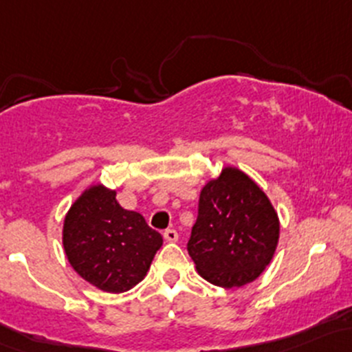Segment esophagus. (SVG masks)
Returning <instances> with one entry per match:
<instances>
[{
    "mask_svg": "<svg viewBox=\"0 0 352 352\" xmlns=\"http://www.w3.org/2000/svg\"><path fill=\"white\" fill-rule=\"evenodd\" d=\"M164 237L167 242H177L179 241V232L175 229H167L164 232Z\"/></svg>",
    "mask_w": 352,
    "mask_h": 352,
    "instance_id": "obj_1",
    "label": "esophagus"
}]
</instances>
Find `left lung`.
I'll return each mask as SVG.
<instances>
[{
    "mask_svg": "<svg viewBox=\"0 0 352 352\" xmlns=\"http://www.w3.org/2000/svg\"><path fill=\"white\" fill-rule=\"evenodd\" d=\"M279 229L264 190L242 170L226 167L200 192L187 250L208 283L241 287L256 280L272 261Z\"/></svg>",
    "mask_w": 352,
    "mask_h": 352,
    "instance_id": "obj_1",
    "label": "left lung"
}]
</instances>
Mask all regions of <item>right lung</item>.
I'll list each match as a JSON object with an SVG mask.
<instances>
[{"instance_id":"obj_1","label":"right lung","mask_w":352,"mask_h":352,"mask_svg":"<svg viewBox=\"0 0 352 352\" xmlns=\"http://www.w3.org/2000/svg\"><path fill=\"white\" fill-rule=\"evenodd\" d=\"M115 197L117 192L103 185L88 187L65 217L63 247L80 277L118 294L144 279L164 239Z\"/></svg>"}]
</instances>
